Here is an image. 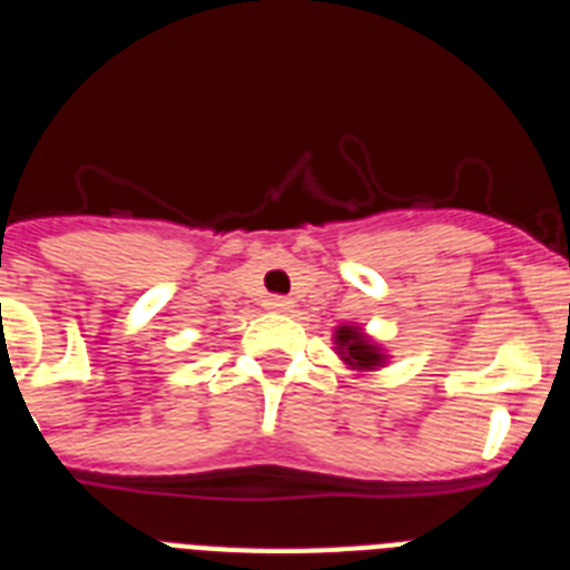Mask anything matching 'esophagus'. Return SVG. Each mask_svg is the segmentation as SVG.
<instances>
[{
    "instance_id": "esophagus-1",
    "label": "esophagus",
    "mask_w": 570,
    "mask_h": 570,
    "mask_svg": "<svg viewBox=\"0 0 570 570\" xmlns=\"http://www.w3.org/2000/svg\"><path fill=\"white\" fill-rule=\"evenodd\" d=\"M265 305L271 311H291V308H294V303H291L288 296H267Z\"/></svg>"
}]
</instances>
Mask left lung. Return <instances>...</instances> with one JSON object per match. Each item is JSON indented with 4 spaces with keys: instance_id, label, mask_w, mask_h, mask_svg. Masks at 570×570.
Returning <instances> with one entry per match:
<instances>
[{
    "instance_id": "1",
    "label": "left lung",
    "mask_w": 570,
    "mask_h": 570,
    "mask_svg": "<svg viewBox=\"0 0 570 570\" xmlns=\"http://www.w3.org/2000/svg\"><path fill=\"white\" fill-rule=\"evenodd\" d=\"M334 343H337L340 357L357 372H368V368H377L386 363V354L381 352V345L372 343L357 325H340L337 334H334Z\"/></svg>"
}]
</instances>
